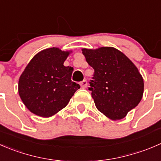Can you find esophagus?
Masks as SVG:
<instances>
[{"label":"esophagus","mask_w":161,"mask_h":161,"mask_svg":"<svg viewBox=\"0 0 161 161\" xmlns=\"http://www.w3.org/2000/svg\"><path fill=\"white\" fill-rule=\"evenodd\" d=\"M80 86L82 88H86L87 86V81L86 80H83L80 82Z\"/></svg>","instance_id":"esophagus-1"}]
</instances>
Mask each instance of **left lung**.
Listing matches in <instances>:
<instances>
[{
	"label": "left lung",
	"instance_id": "left-lung-1",
	"mask_svg": "<svg viewBox=\"0 0 161 161\" xmlns=\"http://www.w3.org/2000/svg\"><path fill=\"white\" fill-rule=\"evenodd\" d=\"M82 53L94 69L89 90L97 108L112 120L124 118L143 94V79L138 69L114 47L82 49Z\"/></svg>",
	"mask_w": 161,
	"mask_h": 161
}]
</instances>
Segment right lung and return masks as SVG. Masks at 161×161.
<instances>
[{
	"label": "right lung",
	"instance_id": "right-lung-1",
	"mask_svg": "<svg viewBox=\"0 0 161 161\" xmlns=\"http://www.w3.org/2000/svg\"><path fill=\"white\" fill-rule=\"evenodd\" d=\"M69 52L48 48L39 52L21 75L19 93L32 113L48 118L66 107L80 86L71 81L72 67L64 65Z\"/></svg>",
	"mask_w": 161,
	"mask_h": 161
}]
</instances>
